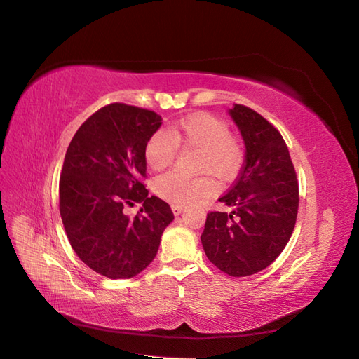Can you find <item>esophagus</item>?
<instances>
[{
    "instance_id": "34e87169",
    "label": "esophagus",
    "mask_w": 359,
    "mask_h": 359,
    "mask_svg": "<svg viewBox=\"0 0 359 359\" xmlns=\"http://www.w3.org/2000/svg\"><path fill=\"white\" fill-rule=\"evenodd\" d=\"M183 209H184V207L180 205V204H172L171 205V210H172V213H175L176 216H179L183 212Z\"/></svg>"
}]
</instances>
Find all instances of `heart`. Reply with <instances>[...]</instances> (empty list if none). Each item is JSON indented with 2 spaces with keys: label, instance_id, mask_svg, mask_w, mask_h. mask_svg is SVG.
Segmentation results:
<instances>
[{
  "label": "heart",
  "instance_id": "1",
  "mask_svg": "<svg viewBox=\"0 0 359 359\" xmlns=\"http://www.w3.org/2000/svg\"><path fill=\"white\" fill-rule=\"evenodd\" d=\"M200 149L198 170L210 171L224 180L233 179L243 164V146L229 134L225 121L210 113H194L171 125L170 133L158 130L147 138L144 159L150 170L163 171L171 165L177 147ZM219 187L210 176L187 177L179 172H167L154 182L155 194L171 204H189L215 195Z\"/></svg>",
  "mask_w": 359,
  "mask_h": 359
}]
</instances>
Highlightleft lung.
I'll list each match as a JSON object with an SVG mask.
<instances>
[{
  "label": "left lung",
  "mask_w": 359,
  "mask_h": 359,
  "mask_svg": "<svg viewBox=\"0 0 359 359\" xmlns=\"http://www.w3.org/2000/svg\"><path fill=\"white\" fill-rule=\"evenodd\" d=\"M245 142V165L219 201L231 212L207 215L201 243L207 258L233 277L255 274L280 255L297 221L298 182L280 133L252 109L228 110Z\"/></svg>",
  "instance_id": "1"
}]
</instances>
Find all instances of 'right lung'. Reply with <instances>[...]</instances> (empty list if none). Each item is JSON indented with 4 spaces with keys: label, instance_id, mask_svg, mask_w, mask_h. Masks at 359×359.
Returning a JSON list of instances; mask_svg holds the SVG:
<instances>
[{
    "label": "right lung",
    "instance_id": "1",
    "mask_svg": "<svg viewBox=\"0 0 359 359\" xmlns=\"http://www.w3.org/2000/svg\"><path fill=\"white\" fill-rule=\"evenodd\" d=\"M155 111L114 102L88 118L67 149L60 179V212L72 248L89 269L130 279L154 261L170 205L147 196L144 146L159 130ZM142 202L133 219L126 203Z\"/></svg>",
    "mask_w": 359,
    "mask_h": 359
}]
</instances>
